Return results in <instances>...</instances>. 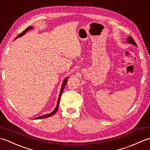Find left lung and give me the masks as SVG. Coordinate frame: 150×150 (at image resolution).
<instances>
[{
  "label": "left lung",
  "instance_id": "1",
  "mask_svg": "<svg viewBox=\"0 0 150 150\" xmlns=\"http://www.w3.org/2000/svg\"><path fill=\"white\" fill-rule=\"evenodd\" d=\"M127 42L133 44V45H135V46H137V44H136V42H135L134 39H133L131 36H129V37L128 38V40H127Z\"/></svg>",
  "mask_w": 150,
  "mask_h": 150
}]
</instances>
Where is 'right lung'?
<instances>
[{
    "instance_id": "1",
    "label": "right lung",
    "mask_w": 150,
    "mask_h": 150,
    "mask_svg": "<svg viewBox=\"0 0 150 150\" xmlns=\"http://www.w3.org/2000/svg\"><path fill=\"white\" fill-rule=\"evenodd\" d=\"M32 28H33L32 26H30V27L27 28L24 31H22V32L21 34H19L18 35H17V37H16L15 39H17V38H18V37H21L22 35H23L26 32V31L31 30V29H32ZM67 81H68V78H66V79H64V80L63 81V83H62V85L61 90H60V94H59V100H58V102H57V106H56V108H55V109L53 111H52V113H49V114H47V115H44L39 117H37V118H35V119H44V118H47V117H52V116L54 115H55V114L56 113L57 111H58V110H59L60 98H61L62 93V92H63V91H64V88H65V86H66V83H67Z\"/></svg>"
}]
</instances>
